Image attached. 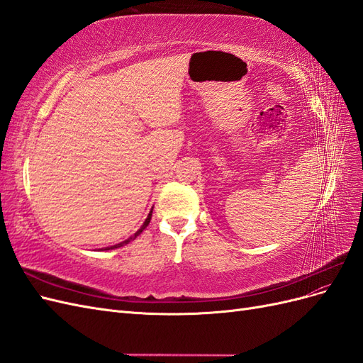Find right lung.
<instances>
[{
  "mask_svg": "<svg viewBox=\"0 0 363 363\" xmlns=\"http://www.w3.org/2000/svg\"><path fill=\"white\" fill-rule=\"evenodd\" d=\"M151 215H152V211L148 213V216H147V219H145V223L144 224H142V227L138 230V232L133 235V236H131V238H128L127 240H124V242H119V244H116V245H113V247H107V248H104V250H113V248H119V247H123V245H127L128 242H130V240H133L136 236H139L142 232H144V230H145V227L150 224V221H151Z\"/></svg>",
  "mask_w": 363,
  "mask_h": 363,
  "instance_id": "obj_1",
  "label": "right lung"
}]
</instances>
